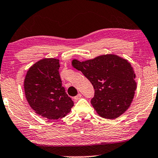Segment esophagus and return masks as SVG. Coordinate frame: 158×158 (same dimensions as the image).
Here are the masks:
<instances>
[{
	"label": "esophagus",
	"mask_w": 158,
	"mask_h": 158,
	"mask_svg": "<svg viewBox=\"0 0 158 158\" xmlns=\"http://www.w3.org/2000/svg\"><path fill=\"white\" fill-rule=\"evenodd\" d=\"M81 96H82V95H81V94H78L76 96H75V97H74V100H75V101H77V100H79V99H81Z\"/></svg>",
	"instance_id": "34e87169"
}]
</instances>
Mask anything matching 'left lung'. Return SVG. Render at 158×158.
Masks as SVG:
<instances>
[{
    "label": "left lung",
    "instance_id": "left-lung-1",
    "mask_svg": "<svg viewBox=\"0 0 158 158\" xmlns=\"http://www.w3.org/2000/svg\"><path fill=\"white\" fill-rule=\"evenodd\" d=\"M71 63L94 86L95 94L91 104L101 117L114 119L129 109L137 89V82L128 60L107 54L83 62L74 59Z\"/></svg>",
    "mask_w": 158,
    "mask_h": 158
}]
</instances>
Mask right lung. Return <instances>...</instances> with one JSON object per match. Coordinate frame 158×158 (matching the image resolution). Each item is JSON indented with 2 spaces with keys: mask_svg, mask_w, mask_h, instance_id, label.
Segmentation results:
<instances>
[{
  "mask_svg": "<svg viewBox=\"0 0 158 158\" xmlns=\"http://www.w3.org/2000/svg\"><path fill=\"white\" fill-rule=\"evenodd\" d=\"M59 61L55 58L39 60L27 70L23 84L30 107L49 120L64 117L74 105L62 86Z\"/></svg>",
  "mask_w": 158,
  "mask_h": 158,
  "instance_id": "1",
  "label": "right lung"
}]
</instances>
